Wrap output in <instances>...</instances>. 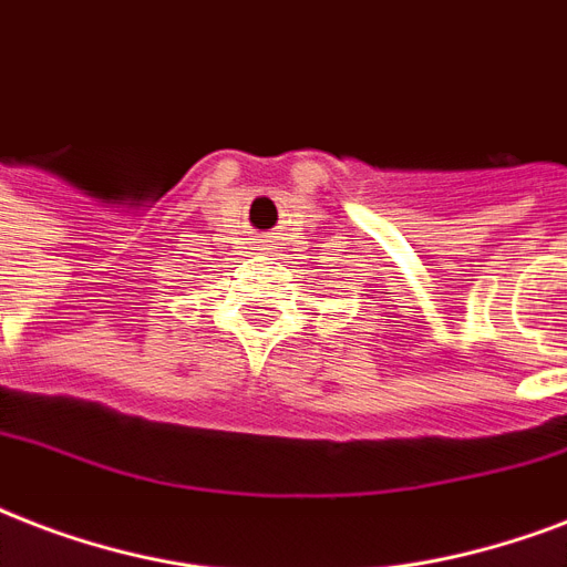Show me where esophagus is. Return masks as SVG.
Masks as SVG:
<instances>
[{"mask_svg": "<svg viewBox=\"0 0 567 567\" xmlns=\"http://www.w3.org/2000/svg\"><path fill=\"white\" fill-rule=\"evenodd\" d=\"M262 243H271V239H262Z\"/></svg>", "mask_w": 567, "mask_h": 567, "instance_id": "34e87169", "label": "esophagus"}]
</instances>
